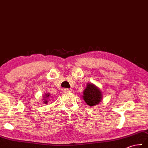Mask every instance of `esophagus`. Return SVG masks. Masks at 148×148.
Returning a JSON list of instances; mask_svg holds the SVG:
<instances>
[{"mask_svg":"<svg viewBox=\"0 0 148 148\" xmlns=\"http://www.w3.org/2000/svg\"><path fill=\"white\" fill-rule=\"evenodd\" d=\"M71 92V90L69 89V88H64L63 90L64 93H68V92Z\"/></svg>","mask_w":148,"mask_h":148,"instance_id":"1","label":"esophagus"}]
</instances>
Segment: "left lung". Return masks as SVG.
<instances>
[{
    "label": "left lung",
    "mask_w": 148,
    "mask_h": 148,
    "mask_svg": "<svg viewBox=\"0 0 148 148\" xmlns=\"http://www.w3.org/2000/svg\"><path fill=\"white\" fill-rule=\"evenodd\" d=\"M84 100L88 105L92 106L100 103L102 99V94L99 88L92 84H87L84 91Z\"/></svg>",
    "instance_id": "1"
}]
</instances>
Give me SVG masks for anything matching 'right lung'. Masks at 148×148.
Wrapping results in <instances>:
<instances>
[{
    "label": "right lung",
    "mask_w": 148,
    "mask_h": 148,
    "mask_svg": "<svg viewBox=\"0 0 148 148\" xmlns=\"http://www.w3.org/2000/svg\"><path fill=\"white\" fill-rule=\"evenodd\" d=\"M45 97H45L44 98V103H45V104H47V101L46 100L47 99V98L49 97V96H49V94H45V96H44Z\"/></svg>",
    "instance_id": "obj_1"
}]
</instances>
